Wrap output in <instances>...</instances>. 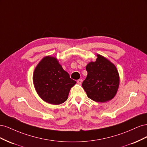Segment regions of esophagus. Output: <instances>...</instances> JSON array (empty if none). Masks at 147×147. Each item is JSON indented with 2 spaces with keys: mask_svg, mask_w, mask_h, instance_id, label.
Wrapping results in <instances>:
<instances>
[{
  "mask_svg": "<svg viewBox=\"0 0 147 147\" xmlns=\"http://www.w3.org/2000/svg\"><path fill=\"white\" fill-rule=\"evenodd\" d=\"M77 83H78L79 84H81L82 83V79L78 80H77Z\"/></svg>",
  "mask_w": 147,
  "mask_h": 147,
  "instance_id": "34e87169",
  "label": "esophagus"
}]
</instances>
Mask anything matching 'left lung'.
<instances>
[{
	"label": "left lung",
	"mask_w": 147,
	"mask_h": 147,
	"mask_svg": "<svg viewBox=\"0 0 147 147\" xmlns=\"http://www.w3.org/2000/svg\"><path fill=\"white\" fill-rule=\"evenodd\" d=\"M94 62L86 67L87 77L82 87L89 98L97 102L112 100L117 94L119 85V76L116 66L100 55H97Z\"/></svg>",
	"instance_id": "obj_1"
}]
</instances>
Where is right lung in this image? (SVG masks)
Returning a JSON list of instances; mask_svg holds the SVG:
<instances>
[{"mask_svg":"<svg viewBox=\"0 0 147 147\" xmlns=\"http://www.w3.org/2000/svg\"><path fill=\"white\" fill-rule=\"evenodd\" d=\"M33 83L39 97L48 104L59 105L68 98L76 82L70 78L56 57L47 56L39 62L33 73Z\"/></svg>","mask_w":147,"mask_h":147,"instance_id":"1","label":"right lung"}]
</instances>
